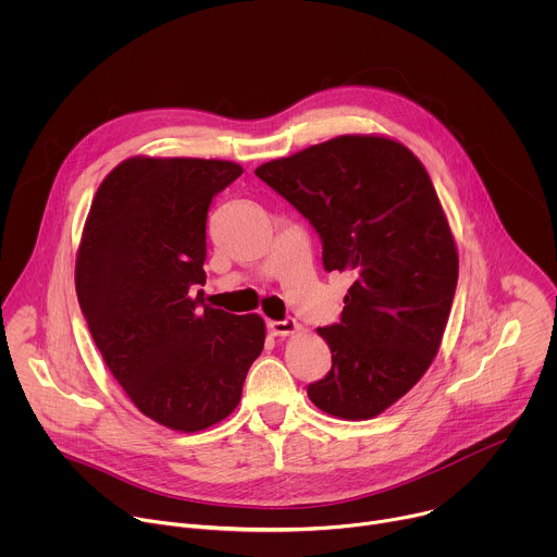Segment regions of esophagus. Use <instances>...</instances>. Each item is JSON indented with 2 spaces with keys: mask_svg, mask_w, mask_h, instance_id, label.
I'll return each instance as SVG.
<instances>
[{
  "mask_svg": "<svg viewBox=\"0 0 557 557\" xmlns=\"http://www.w3.org/2000/svg\"><path fill=\"white\" fill-rule=\"evenodd\" d=\"M269 333L275 337H288L293 333H299V324L293 320V317H286L282 322H269Z\"/></svg>",
  "mask_w": 557,
  "mask_h": 557,
  "instance_id": "34e87169",
  "label": "esophagus"
}]
</instances>
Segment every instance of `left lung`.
Returning a JSON list of instances; mask_svg holds the SVG:
<instances>
[{"instance_id": "1", "label": "left lung", "mask_w": 557, "mask_h": 557, "mask_svg": "<svg viewBox=\"0 0 557 557\" xmlns=\"http://www.w3.org/2000/svg\"><path fill=\"white\" fill-rule=\"evenodd\" d=\"M256 176L322 237L324 269L355 277L339 324L317 329L331 372L308 385L326 414H381L438 352L458 282V253L419 158L383 136L346 134L264 163Z\"/></svg>"}]
</instances>
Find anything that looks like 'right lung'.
I'll return each instance as SVG.
<instances>
[{
  "mask_svg": "<svg viewBox=\"0 0 557 557\" xmlns=\"http://www.w3.org/2000/svg\"><path fill=\"white\" fill-rule=\"evenodd\" d=\"M243 168L205 158H127L101 183L74 284L103 361L156 423L200 432L240 404L264 348L260 314L202 301L207 213Z\"/></svg>",
  "mask_w": 557,
  "mask_h": 557,
  "instance_id": "1",
  "label": "right lung"
}]
</instances>
